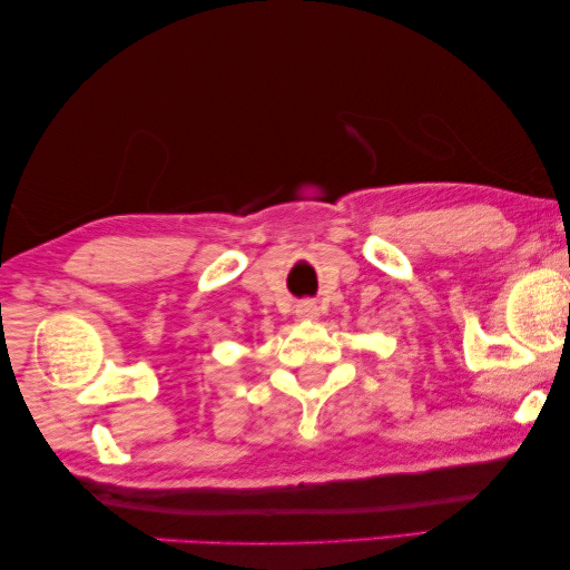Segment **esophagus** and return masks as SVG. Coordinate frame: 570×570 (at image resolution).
<instances>
[{
  "label": "esophagus",
  "mask_w": 570,
  "mask_h": 570,
  "mask_svg": "<svg viewBox=\"0 0 570 570\" xmlns=\"http://www.w3.org/2000/svg\"><path fill=\"white\" fill-rule=\"evenodd\" d=\"M295 315L303 321H313L315 315H318V305H315L313 301H301L295 308Z\"/></svg>",
  "instance_id": "obj_1"
}]
</instances>
